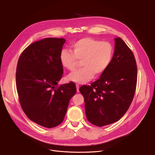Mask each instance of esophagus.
<instances>
[{
	"instance_id": "1",
	"label": "esophagus",
	"mask_w": 155,
	"mask_h": 155,
	"mask_svg": "<svg viewBox=\"0 0 155 155\" xmlns=\"http://www.w3.org/2000/svg\"><path fill=\"white\" fill-rule=\"evenodd\" d=\"M76 88H77V92H79V85H78V84H76Z\"/></svg>"
}]
</instances>
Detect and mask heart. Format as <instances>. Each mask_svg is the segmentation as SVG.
Here are the masks:
<instances>
[{"label":"heart","instance_id":"1","mask_svg":"<svg viewBox=\"0 0 155 155\" xmlns=\"http://www.w3.org/2000/svg\"><path fill=\"white\" fill-rule=\"evenodd\" d=\"M72 51L63 50L59 59L63 66L70 71L76 69L82 61L81 69L72 73L68 79L74 82L85 83L104 73L111 62L113 55L112 45L106 41L85 37L75 42L71 46Z\"/></svg>","mask_w":155,"mask_h":155}]
</instances>
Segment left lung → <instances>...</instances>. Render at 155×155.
Here are the masks:
<instances>
[{"instance_id":"8db88e82","label":"left lung","mask_w":155,"mask_h":155,"mask_svg":"<svg viewBox=\"0 0 155 155\" xmlns=\"http://www.w3.org/2000/svg\"><path fill=\"white\" fill-rule=\"evenodd\" d=\"M134 55L120 37L115 39L113 58L100 79L79 88L89 122L97 127L113 124L127 111L137 83Z\"/></svg>"}]
</instances>
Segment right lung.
Returning a JSON list of instances; mask_svg holds the SVG:
<instances>
[{
	"label": "right lung",
	"mask_w": 155,
	"mask_h": 155,
	"mask_svg": "<svg viewBox=\"0 0 155 155\" xmlns=\"http://www.w3.org/2000/svg\"><path fill=\"white\" fill-rule=\"evenodd\" d=\"M64 42L56 37L34 42L17 63L16 87L22 109L30 120L46 128L62 123L76 92L72 81L58 86L63 74L59 55Z\"/></svg>",
	"instance_id": "1"
}]
</instances>
